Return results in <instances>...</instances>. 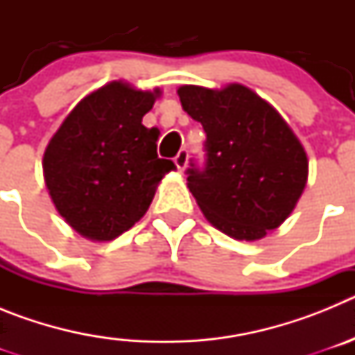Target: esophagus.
<instances>
[{
    "instance_id": "1",
    "label": "esophagus",
    "mask_w": 355,
    "mask_h": 355,
    "mask_svg": "<svg viewBox=\"0 0 355 355\" xmlns=\"http://www.w3.org/2000/svg\"><path fill=\"white\" fill-rule=\"evenodd\" d=\"M174 163H175V167H178V171L183 172L184 168H187V163H188V150L181 149L180 153H178V156L174 158Z\"/></svg>"
}]
</instances>
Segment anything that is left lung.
<instances>
[{
    "mask_svg": "<svg viewBox=\"0 0 355 355\" xmlns=\"http://www.w3.org/2000/svg\"><path fill=\"white\" fill-rule=\"evenodd\" d=\"M181 106L206 133L205 167L190 163L188 188L227 236L254 241L293 211L307 181V156L277 110L240 83L220 90L183 85Z\"/></svg>",
    "mask_w": 355,
    "mask_h": 355,
    "instance_id": "8db88e82",
    "label": "left lung"
}]
</instances>
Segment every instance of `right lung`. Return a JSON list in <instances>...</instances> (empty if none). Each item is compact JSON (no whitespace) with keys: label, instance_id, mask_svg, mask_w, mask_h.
I'll return each instance as SVG.
<instances>
[{"label":"right lung","instance_id":"add662e5","mask_svg":"<svg viewBox=\"0 0 355 355\" xmlns=\"http://www.w3.org/2000/svg\"><path fill=\"white\" fill-rule=\"evenodd\" d=\"M159 90L142 92L112 81L85 96L44 153L53 205L81 236L108 241L139 222L153 202L171 159L158 158V128L142 117Z\"/></svg>","mask_w":355,"mask_h":355}]
</instances>
